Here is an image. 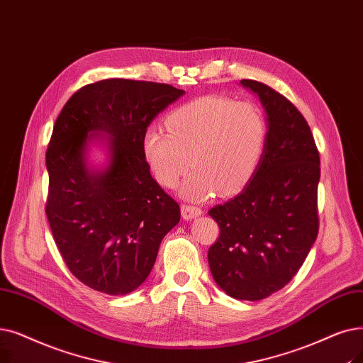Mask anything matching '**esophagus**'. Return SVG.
<instances>
[{"label": "esophagus", "mask_w": 363, "mask_h": 363, "mask_svg": "<svg viewBox=\"0 0 363 363\" xmlns=\"http://www.w3.org/2000/svg\"><path fill=\"white\" fill-rule=\"evenodd\" d=\"M181 213L185 220H191V219H196L197 216H200L203 213V211L197 206H191V204H182Z\"/></svg>", "instance_id": "esophagus-1"}]
</instances>
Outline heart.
I'll return each mask as SVG.
<instances>
[{
  "label": "heart",
  "mask_w": 363,
  "mask_h": 363,
  "mask_svg": "<svg viewBox=\"0 0 363 363\" xmlns=\"http://www.w3.org/2000/svg\"><path fill=\"white\" fill-rule=\"evenodd\" d=\"M169 132L148 128L143 154L154 178L175 188L184 173L182 197L201 201L218 190L223 196L240 191L257 172L267 145V121L255 104L223 96H203L173 111Z\"/></svg>",
  "instance_id": "heart-1"
}]
</instances>
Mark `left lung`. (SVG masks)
I'll use <instances>...</instances> for the list:
<instances>
[{
  "instance_id": "left-lung-1",
  "label": "left lung",
  "mask_w": 363,
  "mask_h": 363,
  "mask_svg": "<svg viewBox=\"0 0 363 363\" xmlns=\"http://www.w3.org/2000/svg\"><path fill=\"white\" fill-rule=\"evenodd\" d=\"M267 121L261 163L243 190L209 211L220 234L208 252L216 285L235 299L258 301L292 280L316 242L320 159L301 113L254 80Z\"/></svg>"
}]
</instances>
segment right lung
I'll use <instances>...</instances> for the list:
<instances>
[{
  "label": "right lung",
  "instance_id": "right-lung-1",
  "mask_svg": "<svg viewBox=\"0 0 363 363\" xmlns=\"http://www.w3.org/2000/svg\"><path fill=\"white\" fill-rule=\"evenodd\" d=\"M185 91L111 78L75 91L45 152V213L69 272L86 286L125 295L150 276L179 204L151 177L143 136ZM104 157L94 164L92 152Z\"/></svg>",
  "mask_w": 363,
  "mask_h": 363
}]
</instances>
